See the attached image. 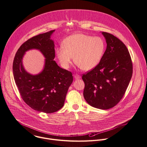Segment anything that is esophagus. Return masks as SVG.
<instances>
[{
  "label": "esophagus",
  "instance_id": "obj_1",
  "mask_svg": "<svg viewBox=\"0 0 147 147\" xmlns=\"http://www.w3.org/2000/svg\"><path fill=\"white\" fill-rule=\"evenodd\" d=\"M74 77L76 80H78V79L81 78V76H80L78 74H75V75H74Z\"/></svg>",
  "mask_w": 147,
  "mask_h": 147
}]
</instances>
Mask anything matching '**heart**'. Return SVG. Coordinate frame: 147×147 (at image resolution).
Masks as SVG:
<instances>
[{
	"mask_svg": "<svg viewBox=\"0 0 147 147\" xmlns=\"http://www.w3.org/2000/svg\"><path fill=\"white\" fill-rule=\"evenodd\" d=\"M63 45L56 50L57 57L61 66L66 69L76 63L83 70L89 71L100 62L105 48L104 40L84 34H76L68 36Z\"/></svg>",
	"mask_w": 147,
	"mask_h": 147,
	"instance_id": "1",
	"label": "heart"
}]
</instances>
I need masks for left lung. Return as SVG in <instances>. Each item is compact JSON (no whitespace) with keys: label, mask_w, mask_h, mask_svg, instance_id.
Listing matches in <instances>:
<instances>
[{"label":"left lung","mask_w":147,"mask_h":147,"mask_svg":"<svg viewBox=\"0 0 147 147\" xmlns=\"http://www.w3.org/2000/svg\"><path fill=\"white\" fill-rule=\"evenodd\" d=\"M107 49L99 64L82 76L84 97L92 107L108 109L123 98L131 80L133 67L126 46L117 37L102 32Z\"/></svg>","instance_id":"obj_1"}]
</instances>
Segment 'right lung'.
Instances as JSON below:
<instances>
[{"label": "right lung", "instance_id": "right-lung-1", "mask_svg": "<svg viewBox=\"0 0 147 147\" xmlns=\"http://www.w3.org/2000/svg\"><path fill=\"white\" fill-rule=\"evenodd\" d=\"M54 31L39 34L23 43L15 54L12 66L15 82L23 101L34 110L46 113L63 107L73 80L72 73L54 61L55 45L51 36ZM34 49L39 50L45 58L42 70L37 75L27 72L22 64L25 53Z\"/></svg>", "mask_w": 147, "mask_h": 147}]
</instances>
